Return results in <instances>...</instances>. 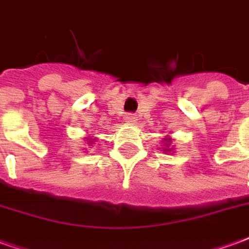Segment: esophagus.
<instances>
[{"label":"esophagus","mask_w":249,"mask_h":249,"mask_svg":"<svg viewBox=\"0 0 249 249\" xmlns=\"http://www.w3.org/2000/svg\"><path fill=\"white\" fill-rule=\"evenodd\" d=\"M137 120H139L137 119V116L133 113H129L125 116V123H126V124H136V123H137Z\"/></svg>","instance_id":"1"}]
</instances>
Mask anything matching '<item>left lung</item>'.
Masks as SVG:
<instances>
[{
    "label": "left lung",
    "instance_id": "1",
    "mask_svg": "<svg viewBox=\"0 0 249 249\" xmlns=\"http://www.w3.org/2000/svg\"><path fill=\"white\" fill-rule=\"evenodd\" d=\"M162 142H164V149L162 151L165 152V153H168V152H172L173 153V149H175V146H172L171 144H172V137L169 135H167L164 139H162Z\"/></svg>",
    "mask_w": 249,
    "mask_h": 249
}]
</instances>
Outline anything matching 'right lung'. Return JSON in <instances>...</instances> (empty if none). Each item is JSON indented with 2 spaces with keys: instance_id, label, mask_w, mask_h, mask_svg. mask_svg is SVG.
Segmentation results:
<instances>
[{
  "instance_id": "right-lung-1",
  "label": "right lung",
  "mask_w": 249,
  "mask_h": 249,
  "mask_svg": "<svg viewBox=\"0 0 249 249\" xmlns=\"http://www.w3.org/2000/svg\"><path fill=\"white\" fill-rule=\"evenodd\" d=\"M85 140H87L88 145L92 146L93 144H94V142L97 141V139H96V137H93V136H87V137H85Z\"/></svg>"
}]
</instances>
